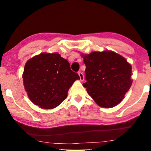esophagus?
Returning <instances> with one entry per match:
<instances>
[{
  "mask_svg": "<svg viewBox=\"0 0 151 151\" xmlns=\"http://www.w3.org/2000/svg\"><path fill=\"white\" fill-rule=\"evenodd\" d=\"M78 75H79V76H80V80H81V81H83V80H84V75H83V73H82V72H79V73H78Z\"/></svg>",
  "mask_w": 151,
  "mask_h": 151,
  "instance_id": "34e87169",
  "label": "esophagus"
}]
</instances>
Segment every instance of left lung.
Masks as SVG:
<instances>
[{
  "instance_id": "8db88e82",
  "label": "left lung",
  "mask_w": 151,
  "mask_h": 151,
  "mask_svg": "<svg viewBox=\"0 0 151 151\" xmlns=\"http://www.w3.org/2000/svg\"><path fill=\"white\" fill-rule=\"evenodd\" d=\"M86 65L88 94L98 106L112 108L119 104L133 83L132 67L123 56L112 51L82 53Z\"/></svg>"
}]
</instances>
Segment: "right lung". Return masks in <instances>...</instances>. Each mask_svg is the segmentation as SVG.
<instances>
[{"mask_svg": "<svg viewBox=\"0 0 151 151\" xmlns=\"http://www.w3.org/2000/svg\"><path fill=\"white\" fill-rule=\"evenodd\" d=\"M22 79L29 100L41 109H51L67 98L69 88L80 77L59 53H42L27 61Z\"/></svg>", "mask_w": 151, "mask_h": 151, "instance_id": "1", "label": "right lung"}]
</instances>
